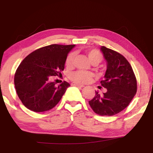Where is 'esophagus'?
Returning a JSON list of instances; mask_svg holds the SVG:
<instances>
[{
	"mask_svg": "<svg viewBox=\"0 0 153 153\" xmlns=\"http://www.w3.org/2000/svg\"><path fill=\"white\" fill-rule=\"evenodd\" d=\"M71 85H74V86L80 87V88H82V87H84V85H80V84L77 83V82H72Z\"/></svg>",
	"mask_w": 153,
	"mask_h": 153,
	"instance_id": "34e87169",
	"label": "esophagus"
}]
</instances>
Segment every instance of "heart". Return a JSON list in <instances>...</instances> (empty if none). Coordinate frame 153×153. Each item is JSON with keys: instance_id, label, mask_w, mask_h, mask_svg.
I'll list each match as a JSON object with an SVG mask.
<instances>
[{"instance_id": "obj_1", "label": "heart", "mask_w": 153, "mask_h": 153, "mask_svg": "<svg viewBox=\"0 0 153 153\" xmlns=\"http://www.w3.org/2000/svg\"><path fill=\"white\" fill-rule=\"evenodd\" d=\"M88 57L94 65L99 64L103 60V55L101 52L98 50H90L87 51ZM75 52H71L66 57L65 59V65L67 68H71L73 66L74 64V59H75ZM94 77V74L91 72L82 71H78L73 73L70 76V78L72 81L75 82H78V83H86L89 82Z\"/></svg>"}]
</instances>
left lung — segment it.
Masks as SVG:
<instances>
[{
    "mask_svg": "<svg viewBox=\"0 0 153 153\" xmlns=\"http://www.w3.org/2000/svg\"><path fill=\"white\" fill-rule=\"evenodd\" d=\"M107 62L104 80L101 84L106 92L96 96L88 101L93 111L101 116H114L128 106L137 92V79L131 65L119 52L101 47Z\"/></svg>",
    "mask_w": 153,
    "mask_h": 153,
    "instance_id": "obj_1",
    "label": "left lung"
}]
</instances>
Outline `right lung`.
<instances>
[{
  "label": "right lung",
  "mask_w": 153,
  "mask_h": 153,
  "mask_svg": "<svg viewBox=\"0 0 153 153\" xmlns=\"http://www.w3.org/2000/svg\"><path fill=\"white\" fill-rule=\"evenodd\" d=\"M75 45H51L34 51L23 59L14 75V85L19 99L29 110L44 112L54 108L68 87L66 81L58 86L50 81L60 76L68 53Z\"/></svg>",
  "instance_id": "add662e5"
}]
</instances>
